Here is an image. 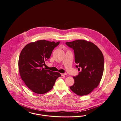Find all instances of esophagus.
<instances>
[{
    "instance_id": "obj_1",
    "label": "esophagus",
    "mask_w": 121,
    "mask_h": 121,
    "mask_svg": "<svg viewBox=\"0 0 121 121\" xmlns=\"http://www.w3.org/2000/svg\"><path fill=\"white\" fill-rule=\"evenodd\" d=\"M67 75V74L66 73H61V76H64L65 75Z\"/></svg>"
}]
</instances>
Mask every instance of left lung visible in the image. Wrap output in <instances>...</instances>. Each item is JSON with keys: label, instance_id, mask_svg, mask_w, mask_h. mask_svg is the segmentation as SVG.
Instances as JSON below:
<instances>
[{"label": "left lung", "instance_id": "obj_1", "mask_svg": "<svg viewBox=\"0 0 121 121\" xmlns=\"http://www.w3.org/2000/svg\"><path fill=\"white\" fill-rule=\"evenodd\" d=\"M65 44L74 50L76 67L79 74L73 77L74 83L70 87L80 96L87 95L97 87L101 79L104 68L103 54L96 45L85 40L66 42Z\"/></svg>", "mask_w": 121, "mask_h": 121}]
</instances>
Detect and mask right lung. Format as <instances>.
Instances as JSON below:
<instances>
[{"instance_id":"add662e5","label":"right lung","mask_w":121,"mask_h":121,"mask_svg":"<svg viewBox=\"0 0 121 121\" xmlns=\"http://www.w3.org/2000/svg\"><path fill=\"white\" fill-rule=\"evenodd\" d=\"M60 42L37 41L26 45L22 49L18 61L19 71L22 80L33 92L43 94L51 90L60 73L43 68Z\"/></svg>"}]
</instances>
